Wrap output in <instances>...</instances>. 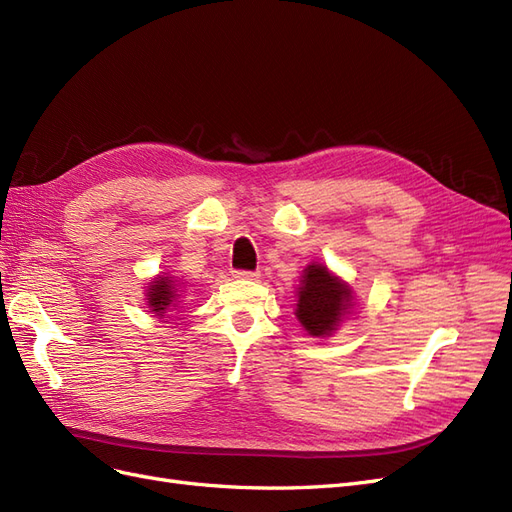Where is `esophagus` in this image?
Listing matches in <instances>:
<instances>
[{
  "label": "esophagus",
  "instance_id": "34e87169",
  "mask_svg": "<svg viewBox=\"0 0 512 512\" xmlns=\"http://www.w3.org/2000/svg\"><path fill=\"white\" fill-rule=\"evenodd\" d=\"M232 275L239 277V280H258L260 271H235Z\"/></svg>",
  "mask_w": 512,
  "mask_h": 512
}]
</instances>
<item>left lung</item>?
Listing matches in <instances>:
<instances>
[{
	"mask_svg": "<svg viewBox=\"0 0 512 512\" xmlns=\"http://www.w3.org/2000/svg\"><path fill=\"white\" fill-rule=\"evenodd\" d=\"M352 305V290L324 265H307L299 286L297 318L312 337H327Z\"/></svg>",
	"mask_w": 512,
	"mask_h": 512,
	"instance_id": "left-lung-1",
	"label": "left lung"
}]
</instances>
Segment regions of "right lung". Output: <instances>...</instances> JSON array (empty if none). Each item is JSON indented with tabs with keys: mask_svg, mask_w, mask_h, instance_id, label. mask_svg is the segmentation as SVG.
I'll use <instances>...</instances> for the list:
<instances>
[{
	"mask_svg": "<svg viewBox=\"0 0 512 512\" xmlns=\"http://www.w3.org/2000/svg\"><path fill=\"white\" fill-rule=\"evenodd\" d=\"M177 299H179V284L175 277L158 275L156 280L149 282L147 305L156 316L164 318L170 309L177 307Z\"/></svg>",
	"mask_w": 512,
	"mask_h": 512,
	"instance_id": "obj_1",
	"label": "right lung"
}]
</instances>
